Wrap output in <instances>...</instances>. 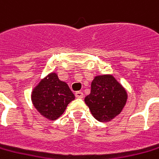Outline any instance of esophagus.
Returning a JSON list of instances; mask_svg holds the SVG:
<instances>
[{
	"label": "esophagus",
	"mask_w": 159,
	"mask_h": 159,
	"mask_svg": "<svg viewBox=\"0 0 159 159\" xmlns=\"http://www.w3.org/2000/svg\"><path fill=\"white\" fill-rule=\"evenodd\" d=\"M75 96L76 98H84V93L81 91H76L75 93Z\"/></svg>",
	"instance_id": "obj_1"
}]
</instances>
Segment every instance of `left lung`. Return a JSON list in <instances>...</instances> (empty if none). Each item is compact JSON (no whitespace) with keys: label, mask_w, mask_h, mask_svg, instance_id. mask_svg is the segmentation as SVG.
Segmentation results:
<instances>
[{"label":"left lung","mask_w":159,"mask_h":159,"mask_svg":"<svg viewBox=\"0 0 159 159\" xmlns=\"http://www.w3.org/2000/svg\"><path fill=\"white\" fill-rule=\"evenodd\" d=\"M127 92L113 75L96 76L90 94L84 98L91 114L99 122H109L120 114L127 101Z\"/></svg>","instance_id":"left-lung-1"}]
</instances>
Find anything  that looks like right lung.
<instances>
[{"label":"right lung","instance_id":"1","mask_svg":"<svg viewBox=\"0 0 159 159\" xmlns=\"http://www.w3.org/2000/svg\"><path fill=\"white\" fill-rule=\"evenodd\" d=\"M31 99L42 116L56 120L75 99V96L68 84L59 80L56 73H50L34 87Z\"/></svg>","mask_w":159,"mask_h":159}]
</instances>
